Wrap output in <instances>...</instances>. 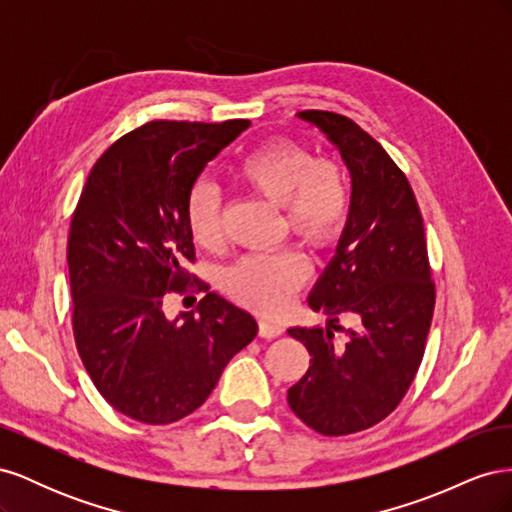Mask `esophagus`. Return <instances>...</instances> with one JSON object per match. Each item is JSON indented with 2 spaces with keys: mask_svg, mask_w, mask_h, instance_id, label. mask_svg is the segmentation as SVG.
<instances>
[{
  "mask_svg": "<svg viewBox=\"0 0 512 512\" xmlns=\"http://www.w3.org/2000/svg\"><path fill=\"white\" fill-rule=\"evenodd\" d=\"M284 333L282 324L271 322V320H260L258 322V335L265 337V339H273V337H280Z\"/></svg>",
  "mask_w": 512,
  "mask_h": 512,
  "instance_id": "34e87169",
  "label": "esophagus"
}]
</instances>
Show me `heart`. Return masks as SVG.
<instances>
[{
  "instance_id": "b5f03b06",
  "label": "heart",
  "mask_w": 512,
  "mask_h": 512,
  "mask_svg": "<svg viewBox=\"0 0 512 512\" xmlns=\"http://www.w3.org/2000/svg\"><path fill=\"white\" fill-rule=\"evenodd\" d=\"M235 179L247 190L282 205L284 230L314 250L329 247L342 232L350 211V188L344 166L335 158L318 156L305 145L275 138L237 164ZM185 226L203 250L222 247V203L207 181H196L185 196ZM307 277L305 258L284 247L271 254H252L232 265L224 275V288L237 303L277 312Z\"/></svg>"
}]
</instances>
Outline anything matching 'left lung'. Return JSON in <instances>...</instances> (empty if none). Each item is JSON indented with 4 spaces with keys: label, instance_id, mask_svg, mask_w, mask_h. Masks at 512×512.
Here are the masks:
<instances>
[{
    "label": "left lung",
    "instance_id": "left-lung-1",
    "mask_svg": "<svg viewBox=\"0 0 512 512\" xmlns=\"http://www.w3.org/2000/svg\"><path fill=\"white\" fill-rule=\"evenodd\" d=\"M339 153L352 177V200L337 252L309 294L314 312L359 327L288 329L305 344L309 369L288 389V406L322 436L378 425L404 399L421 367L436 284L431 280L423 215L412 185L389 153L350 117L303 111Z\"/></svg>",
    "mask_w": 512,
    "mask_h": 512
}]
</instances>
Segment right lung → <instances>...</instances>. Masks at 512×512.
<instances>
[{
	"label": "right lung",
	"mask_w": 512,
	"mask_h": 512,
	"mask_svg": "<svg viewBox=\"0 0 512 512\" xmlns=\"http://www.w3.org/2000/svg\"><path fill=\"white\" fill-rule=\"evenodd\" d=\"M247 126L149 121L102 153L72 213L76 350L100 395L138 423L168 425L203 406L226 363L256 337L250 314L185 269L196 260L185 196ZM188 283L206 292L199 316L168 321L163 297Z\"/></svg>",
	"instance_id": "right-lung-1"
}]
</instances>
